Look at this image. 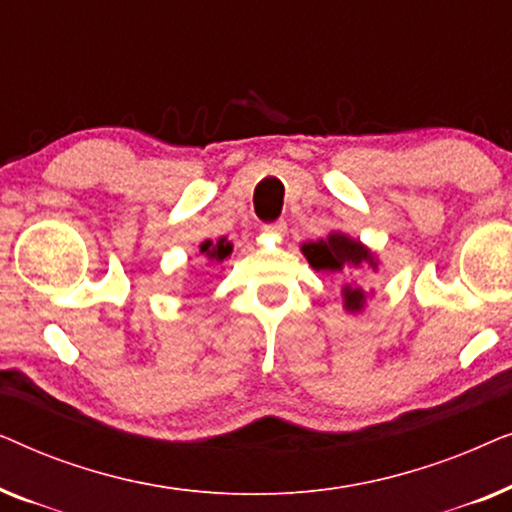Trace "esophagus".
<instances>
[{"label": "esophagus", "mask_w": 512, "mask_h": 512, "mask_svg": "<svg viewBox=\"0 0 512 512\" xmlns=\"http://www.w3.org/2000/svg\"><path fill=\"white\" fill-rule=\"evenodd\" d=\"M263 230L268 235H272V237H282V235H286V221H272V223H268V226H263Z\"/></svg>", "instance_id": "1"}]
</instances>
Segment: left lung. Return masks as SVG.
Here are the masks:
<instances>
[{"label":"left lung","instance_id":"1","mask_svg":"<svg viewBox=\"0 0 512 512\" xmlns=\"http://www.w3.org/2000/svg\"><path fill=\"white\" fill-rule=\"evenodd\" d=\"M300 249H303L307 263L317 272L340 275V272L361 268V265H370V268L377 270V258L373 251L345 233H331L324 240L305 242ZM342 298H345L347 312H361L363 305H366V293H363L361 286L345 284L342 286Z\"/></svg>","mask_w":512,"mask_h":512}]
</instances>
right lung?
Here are the masks:
<instances>
[{"mask_svg":"<svg viewBox=\"0 0 512 512\" xmlns=\"http://www.w3.org/2000/svg\"><path fill=\"white\" fill-rule=\"evenodd\" d=\"M230 251H233V244H230L226 237H221V240H216V242H212V240H205L200 244V254L207 258V261H216V263H221L223 258H228L230 256Z\"/></svg>","mask_w":512,"mask_h":512,"instance_id":"obj_1","label":"right lung"}]
</instances>
